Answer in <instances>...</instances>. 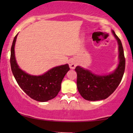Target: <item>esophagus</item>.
<instances>
[{"instance_id": "34e87169", "label": "esophagus", "mask_w": 133, "mask_h": 133, "mask_svg": "<svg viewBox=\"0 0 133 133\" xmlns=\"http://www.w3.org/2000/svg\"><path fill=\"white\" fill-rule=\"evenodd\" d=\"M76 65H77L76 62L75 61H74V60H71V61L69 62V66H70V68L74 69L76 66Z\"/></svg>"}]
</instances>
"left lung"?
Returning <instances> with one entry per match:
<instances>
[{
  "label": "left lung",
  "instance_id": "left-lung-1",
  "mask_svg": "<svg viewBox=\"0 0 133 133\" xmlns=\"http://www.w3.org/2000/svg\"><path fill=\"white\" fill-rule=\"evenodd\" d=\"M112 34L119 45V63L116 70L107 76H99L92 73L77 66L75 68L77 72V87L79 93L87 101H96L108 97L121 83L125 68V58L121 40L114 31Z\"/></svg>",
  "mask_w": 133,
  "mask_h": 133
}]
</instances>
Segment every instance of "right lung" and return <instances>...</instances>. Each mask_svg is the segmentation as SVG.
<instances>
[{
	"label": "right lung",
	"mask_w": 133,
	"mask_h": 133,
	"mask_svg": "<svg viewBox=\"0 0 133 133\" xmlns=\"http://www.w3.org/2000/svg\"><path fill=\"white\" fill-rule=\"evenodd\" d=\"M17 34L14 37L11 48L10 63L14 77L19 87L31 99L46 102L54 99L61 88L62 81L70 70L68 64L51 69L41 76H31L19 68L16 62L14 46Z\"/></svg>",
	"instance_id": "1"
}]
</instances>
